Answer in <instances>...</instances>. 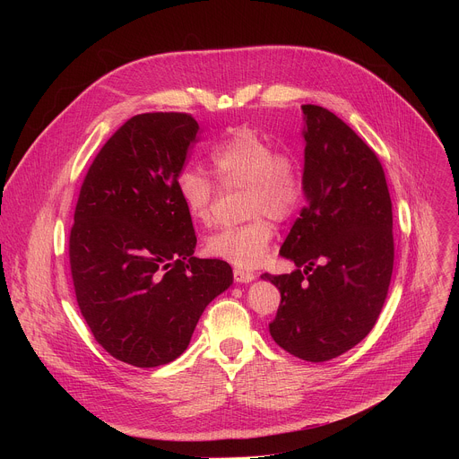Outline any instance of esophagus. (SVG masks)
<instances>
[{
	"label": "esophagus",
	"mask_w": 459,
	"mask_h": 459,
	"mask_svg": "<svg viewBox=\"0 0 459 459\" xmlns=\"http://www.w3.org/2000/svg\"><path fill=\"white\" fill-rule=\"evenodd\" d=\"M254 278H255V274L250 273V271H245V269H239V267L234 269V280L239 281V283H248V281H252Z\"/></svg>",
	"instance_id": "34e87169"
}]
</instances>
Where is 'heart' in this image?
<instances>
[{"instance_id":"obj_1","label":"heart","mask_w":459,"mask_h":459,"mask_svg":"<svg viewBox=\"0 0 459 459\" xmlns=\"http://www.w3.org/2000/svg\"><path fill=\"white\" fill-rule=\"evenodd\" d=\"M211 163L221 188H243V216L250 220L209 236L205 250L238 267H255L274 239V225L268 218L287 221L303 200L301 161L290 149H274L273 142L255 130L241 126L212 149ZM218 183L194 167L179 172V198L195 223H212L221 194Z\"/></svg>"}]
</instances>
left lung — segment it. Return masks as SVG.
Instances as JSON below:
<instances>
[{"mask_svg":"<svg viewBox=\"0 0 459 459\" xmlns=\"http://www.w3.org/2000/svg\"><path fill=\"white\" fill-rule=\"evenodd\" d=\"M307 205L280 254L296 271L271 276L281 301L273 340L305 361H329L377 321L392 267V202L376 152L319 105H303Z\"/></svg>","mask_w":459,"mask_h":459,"instance_id":"obj_1","label":"left lung"}]
</instances>
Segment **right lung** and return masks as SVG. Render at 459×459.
I'll return each mask as SVG.
<instances>
[{
  "label": "right lung",
  "mask_w": 459,
  "mask_h": 459,
  "mask_svg": "<svg viewBox=\"0 0 459 459\" xmlns=\"http://www.w3.org/2000/svg\"><path fill=\"white\" fill-rule=\"evenodd\" d=\"M200 125L186 112L126 119L80 188L69 259L82 316L116 359L151 368L179 358L205 307L232 283L221 259L194 257L178 176Z\"/></svg>",
  "instance_id": "1"
}]
</instances>
